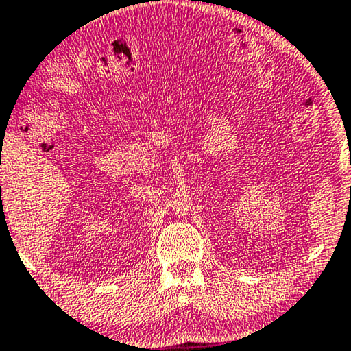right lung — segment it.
I'll list each match as a JSON object with an SVG mask.
<instances>
[{
  "mask_svg": "<svg viewBox=\"0 0 351 351\" xmlns=\"http://www.w3.org/2000/svg\"><path fill=\"white\" fill-rule=\"evenodd\" d=\"M0 189H1V187H0Z\"/></svg>",
  "mask_w": 351,
  "mask_h": 351,
  "instance_id": "obj_1",
  "label": "right lung"
}]
</instances>
